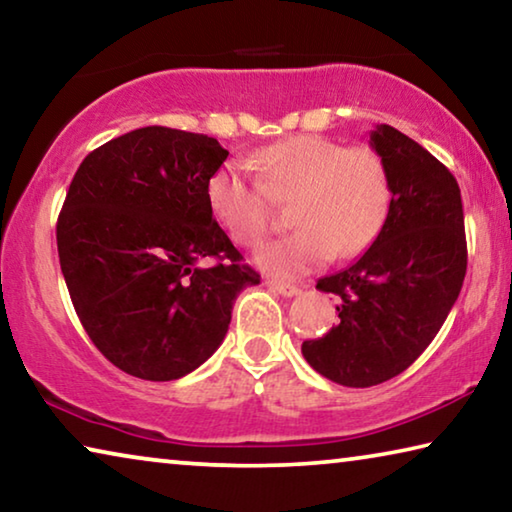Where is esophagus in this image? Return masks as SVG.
I'll list each match as a JSON object with an SVG mask.
<instances>
[{
	"mask_svg": "<svg viewBox=\"0 0 512 512\" xmlns=\"http://www.w3.org/2000/svg\"><path fill=\"white\" fill-rule=\"evenodd\" d=\"M266 287L269 289H273V291H278V294H282V296H287V298H291V296H296L298 294V287L296 285H291V282H282V280H273V278H269L266 280Z\"/></svg>",
	"mask_w": 512,
	"mask_h": 512,
	"instance_id": "34e87169",
	"label": "esophagus"
}]
</instances>
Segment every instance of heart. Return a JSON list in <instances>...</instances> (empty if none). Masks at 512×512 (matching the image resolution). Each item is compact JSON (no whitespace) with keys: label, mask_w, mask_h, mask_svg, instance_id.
Wrapping results in <instances>:
<instances>
[{"label":"heart","mask_w":512,"mask_h":512,"mask_svg":"<svg viewBox=\"0 0 512 512\" xmlns=\"http://www.w3.org/2000/svg\"><path fill=\"white\" fill-rule=\"evenodd\" d=\"M262 184L239 161L209 175V212L239 246H259L273 227L271 198L291 200L298 230L257 255L266 271L300 275L330 257L351 259L371 248L387 223L392 182L371 148H346L316 134H296L255 154Z\"/></svg>","instance_id":"b5f03b06"}]
</instances>
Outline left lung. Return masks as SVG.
<instances>
[{
    "instance_id": "8db88e82",
    "label": "left lung",
    "mask_w": 512,
    "mask_h": 512,
    "mask_svg": "<svg viewBox=\"0 0 512 512\" xmlns=\"http://www.w3.org/2000/svg\"><path fill=\"white\" fill-rule=\"evenodd\" d=\"M371 148L392 182V207L358 262L316 282L339 298L337 326L303 342L314 371L344 387L399 376L440 332L467 273L456 177L399 129L378 125Z\"/></svg>"
}]
</instances>
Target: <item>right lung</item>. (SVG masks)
Returning <instances> with one entry per match:
<instances>
[{
    "label": "right lung",
    "instance_id": "add662e5",
    "mask_svg": "<svg viewBox=\"0 0 512 512\" xmlns=\"http://www.w3.org/2000/svg\"><path fill=\"white\" fill-rule=\"evenodd\" d=\"M225 159L212 136L152 125L100 145L72 177L56 223L63 278L86 335L129 376L198 369L239 291L259 285L207 205Z\"/></svg>",
    "mask_w": 512,
    "mask_h": 512
}]
</instances>
